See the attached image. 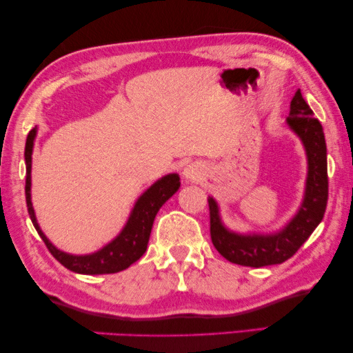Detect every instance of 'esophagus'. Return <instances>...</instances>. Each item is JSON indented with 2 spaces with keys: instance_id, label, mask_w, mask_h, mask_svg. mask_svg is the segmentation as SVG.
I'll list each match as a JSON object with an SVG mask.
<instances>
[{
  "instance_id": "obj_1",
  "label": "esophagus",
  "mask_w": 353,
  "mask_h": 353,
  "mask_svg": "<svg viewBox=\"0 0 353 353\" xmlns=\"http://www.w3.org/2000/svg\"><path fill=\"white\" fill-rule=\"evenodd\" d=\"M183 175H184V178H186L188 181L199 183V181H202V178L205 175L203 167L200 165V164H189L186 169H184Z\"/></svg>"
}]
</instances>
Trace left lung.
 I'll return each instance as SVG.
<instances>
[{"label":"left lung","instance_id":"left-lung-1","mask_svg":"<svg viewBox=\"0 0 353 353\" xmlns=\"http://www.w3.org/2000/svg\"><path fill=\"white\" fill-rule=\"evenodd\" d=\"M287 124L305 143L309 172L301 208L283 232L271 236L236 235L221 224L218 205L213 199L208 200L211 241L221 256L232 263L254 268L283 263L294 256L323 219L328 200L327 145L322 124L312 117V110L303 99L300 90L290 102Z\"/></svg>","mask_w":353,"mask_h":353}]
</instances>
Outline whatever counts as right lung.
I'll use <instances>...</instances> for the list:
<instances>
[{"label": "right lung", "instance_id": "1", "mask_svg": "<svg viewBox=\"0 0 353 353\" xmlns=\"http://www.w3.org/2000/svg\"><path fill=\"white\" fill-rule=\"evenodd\" d=\"M36 129H31L26 137L25 145V162H26V184H25V195H26V207H28V213L32 225L39 233L42 241L53 257H55L63 267L74 271V273L80 274H112L118 273V271L126 270L129 265L143 256L146 251V245H148L151 227L156 214H158L159 208L169 200L173 194L180 188V176L176 173L167 175L154 183L148 191H146L142 197L137 200L135 207L132 210L131 218H129L126 227H124L120 236H117L110 245L102 248L91 256H69L64 254L52 245L47 240L44 233L41 232L39 225L36 222L34 210L31 205V153H32V140H34Z\"/></svg>", "mask_w": 353, "mask_h": 353}]
</instances>
